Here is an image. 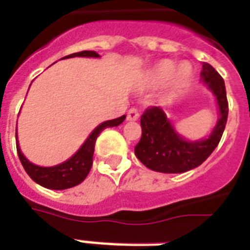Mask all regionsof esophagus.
Here are the masks:
<instances>
[{
	"label": "esophagus",
	"instance_id": "34e87169",
	"mask_svg": "<svg viewBox=\"0 0 250 250\" xmlns=\"http://www.w3.org/2000/svg\"><path fill=\"white\" fill-rule=\"evenodd\" d=\"M140 116V112L135 107H132V108H130L128 110V112H127V119L128 120H138L139 119Z\"/></svg>",
	"mask_w": 250,
	"mask_h": 250
}]
</instances>
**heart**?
Here are the masks:
<instances>
[{"label": "heart", "mask_w": 250, "mask_h": 250, "mask_svg": "<svg viewBox=\"0 0 250 250\" xmlns=\"http://www.w3.org/2000/svg\"><path fill=\"white\" fill-rule=\"evenodd\" d=\"M191 66L188 63H182L177 68H175V63L169 59H163L155 64L147 74V82L149 86H160L166 83L168 79H172L175 87H180L184 83L188 82L191 78Z\"/></svg>", "instance_id": "heart-1"}]
</instances>
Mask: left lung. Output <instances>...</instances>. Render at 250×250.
<instances>
[{
  "label": "left lung",
  "instance_id": "obj_1",
  "mask_svg": "<svg viewBox=\"0 0 250 250\" xmlns=\"http://www.w3.org/2000/svg\"><path fill=\"white\" fill-rule=\"evenodd\" d=\"M203 82L214 94L220 119L207 139L188 142L176 134L160 107L144 111L140 125L142 138L135 146V155L149 169L163 173H183L204 163L221 140L228 119V101L225 83L209 63H203Z\"/></svg>",
  "mask_w": 250,
  "mask_h": 250
}]
</instances>
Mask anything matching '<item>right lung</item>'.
Wrapping results in <instances>:
<instances>
[{
  "mask_svg": "<svg viewBox=\"0 0 250 250\" xmlns=\"http://www.w3.org/2000/svg\"><path fill=\"white\" fill-rule=\"evenodd\" d=\"M73 57H94V58H98L99 54L95 51L84 50V51H79V53H74V54H70L67 57H63V58H73ZM125 119V115H123L120 118H116V119L103 122L102 125H98L97 128L92 131L87 140L83 143L82 147L74 153L71 158L62 164L54 166V167H40V166H36V164L29 162L20 149L16 128L18 158L21 160L22 166L25 168V171L27 172V175L37 184L49 188V189H67V188L81 184L88 175V172L92 167V155H94V148H95V142H97L99 134L107 127L119 125Z\"/></svg>",
  "mask_w": 250,
  "mask_h": 250,
  "instance_id": "add662e5",
  "label": "right lung"
}]
</instances>
